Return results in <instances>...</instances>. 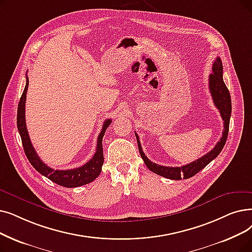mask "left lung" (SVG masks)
<instances>
[{"label": "left lung", "mask_w": 252, "mask_h": 252, "mask_svg": "<svg viewBox=\"0 0 252 252\" xmlns=\"http://www.w3.org/2000/svg\"><path fill=\"white\" fill-rule=\"evenodd\" d=\"M212 71L213 73L209 75V90L212 95L214 105L218 110H220L221 118L224 122L222 137L220 138V142H217V144L214 146V148L208 153H206L205 156H203L202 158H198L190 163H188V165L182 166V167H165V166L157 165V163L152 162L147 158L145 153L143 152V150H142L139 137L135 133L137 142H138L140 156L142 158H143L145 165L151 172L159 175V176L172 179V180H180L182 178L188 179L194 176L196 173H199L201 170H203L208 163H210L222 150L227 139V134H228L229 119H231V113H232V101H231V94H229V92L222 78L223 68H222V63L220 58H217L214 61L212 65Z\"/></svg>", "instance_id": "left-lung-1"}]
</instances>
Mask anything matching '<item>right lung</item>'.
<instances>
[{"label":"right lung","instance_id":"1","mask_svg":"<svg viewBox=\"0 0 252 252\" xmlns=\"http://www.w3.org/2000/svg\"><path fill=\"white\" fill-rule=\"evenodd\" d=\"M27 75V74H26ZM29 87V78L27 77V83L21 97L19 100L18 108H17V128L23 142V146L25 149V153L31 162V165L34 167L43 176L47 177L52 182L64 188H77L81 185L91 183L97 176H99L102 166L104 163V156H103V137L105 135L106 129L110 126L112 120L107 119L103 124V127L101 133L97 137V145L94 157L83 166L71 169V170H54L46 166L40 158L38 157L35 148L32 147V142L30 140V136L27 129L26 125V100H27V92Z\"/></svg>","mask_w":252,"mask_h":252}]
</instances>
